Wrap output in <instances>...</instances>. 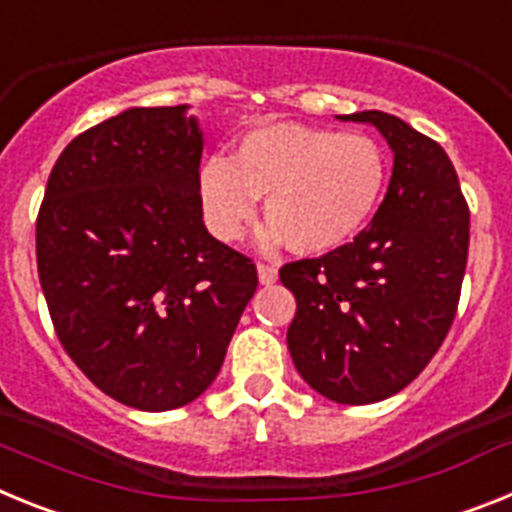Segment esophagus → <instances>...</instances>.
<instances>
[{
    "instance_id": "1",
    "label": "esophagus",
    "mask_w": 512,
    "mask_h": 512,
    "mask_svg": "<svg viewBox=\"0 0 512 512\" xmlns=\"http://www.w3.org/2000/svg\"><path fill=\"white\" fill-rule=\"evenodd\" d=\"M256 271H259V282L261 284H274L277 282V266L274 264H256Z\"/></svg>"
}]
</instances>
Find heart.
I'll list each match as a JSON object with an SVG mask.
<instances>
[{"label":"heart","instance_id":"heart-1","mask_svg":"<svg viewBox=\"0 0 512 512\" xmlns=\"http://www.w3.org/2000/svg\"><path fill=\"white\" fill-rule=\"evenodd\" d=\"M387 179V153L372 135L277 122L248 130L233 158H207L200 200L212 233L238 241L266 197L264 243L287 241L302 256H323L372 223Z\"/></svg>","mask_w":512,"mask_h":512}]
</instances>
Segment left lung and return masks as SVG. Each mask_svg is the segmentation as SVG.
<instances>
[{
    "instance_id": "left-lung-1",
    "label": "left lung",
    "mask_w": 512,
    "mask_h": 512,
    "mask_svg": "<svg viewBox=\"0 0 512 512\" xmlns=\"http://www.w3.org/2000/svg\"><path fill=\"white\" fill-rule=\"evenodd\" d=\"M369 122L395 153L390 189L372 223L343 248L284 264L295 295L287 346L300 377L341 405L405 390L454 323L469 253V207L436 140L379 110Z\"/></svg>"
}]
</instances>
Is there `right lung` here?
<instances>
[{"label":"right lung","mask_w":512,"mask_h":512,"mask_svg":"<svg viewBox=\"0 0 512 512\" xmlns=\"http://www.w3.org/2000/svg\"><path fill=\"white\" fill-rule=\"evenodd\" d=\"M187 110L130 107L76 135L35 225L61 346L104 395L148 413L210 387L259 284L202 223L205 140Z\"/></svg>","instance_id":"obj_1"}]
</instances>
